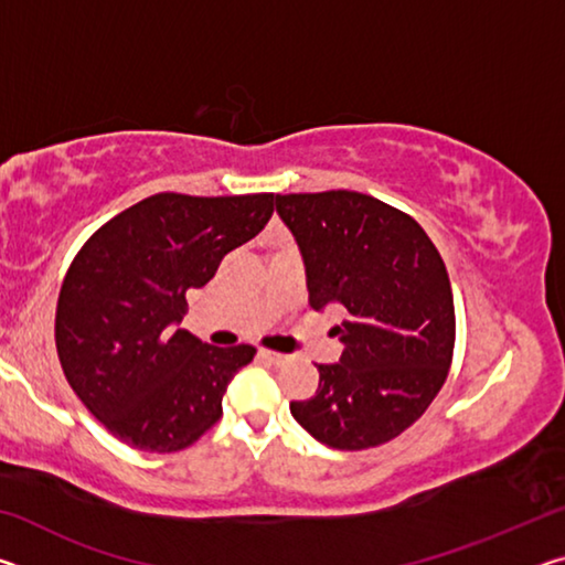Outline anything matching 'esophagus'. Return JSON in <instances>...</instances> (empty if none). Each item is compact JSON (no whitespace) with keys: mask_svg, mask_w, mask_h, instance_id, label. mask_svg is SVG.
Returning <instances> with one entry per match:
<instances>
[{"mask_svg":"<svg viewBox=\"0 0 565 565\" xmlns=\"http://www.w3.org/2000/svg\"><path fill=\"white\" fill-rule=\"evenodd\" d=\"M259 356H262L266 363H274V366H281V363L286 361L284 353H279V351H269V349H262V351H259Z\"/></svg>","mask_w":565,"mask_h":565,"instance_id":"1","label":"esophagus"}]
</instances>
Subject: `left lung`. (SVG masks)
<instances>
[{"label": "left lung", "mask_w": 565, "mask_h": 565, "mask_svg": "<svg viewBox=\"0 0 565 565\" xmlns=\"http://www.w3.org/2000/svg\"><path fill=\"white\" fill-rule=\"evenodd\" d=\"M299 242L311 309L339 303V363L291 414L321 444L363 451L424 416L454 361L456 311L446 264L414 216L359 191L276 194Z\"/></svg>", "instance_id": "obj_1"}]
</instances>
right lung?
<instances>
[{"mask_svg":"<svg viewBox=\"0 0 565 565\" xmlns=\"http://www.w3.org/2000/svg\"><path fill=\"white\" fill-rule=\"evenodd\" d=\"M274 202L161 191L76 252L56 301V353L74 394L121 444L174 454L222 418L228 381L256 349L209 347L179 323L186 291L212 281L224 256L262 232Z\"/></svg>","mask_w":565,"mask_h":565,"instance_id":"1","label":"right lung"}]
</instances>
